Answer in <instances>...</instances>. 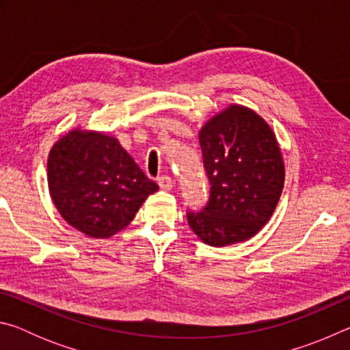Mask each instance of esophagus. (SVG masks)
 I'll use <instances>...</instances> for the list:
<instances>
[{"label": "esophagus", "instance_id": "obj_1", "mask_svg": "<svg viewBox=\"0 0 350 350\" xmlns=\"http://www.w3.org/2000/svg\"><path fill=\"white\" fill-rule=\"evenodd\" d=\"M157 183H159V187L165 189V191H168V189L173 188V179H171L170 176H161L157 179Z\"/></svg>", "mask_w": 350, "mask_h": 350}]
</instances>
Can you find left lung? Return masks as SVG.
<instances>
[{
  "label": "left lung",
  "instance_id": "left-lung-1",
  "mask_svg": "<svg viewBox=\"0 0 350 350\" xmlns=\"http://www.w3.org/2000/svg\"><path fill=\"white\" fill-rule=\"evenodd\" d=\"M208 199L187 210L189 227L205 244L245 241L267 224L284 187V163L273 131L256 112L232 105L199 133Z\"/></svg>",
  "mask_w": 350,
  "mask_h": 350
}]
</instances>
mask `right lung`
Listing matches in <instances>:
<instances>
[{"label": "right lung", "mask_w": 350, "mask_h": 350, "mask_svg": "<svg viewBox=\"0 0 350 350\" xmlns=\"http://www.w3.org/2000/svg\"><path fill=\"white\" fill-rule=\"evenodd\" d=\"M47 182L64 221L91 238H109L125 228L159 189L117 139L80 129L52 146Z\"/></svg>", "instance_id": "obj_1"}]
</instances>
